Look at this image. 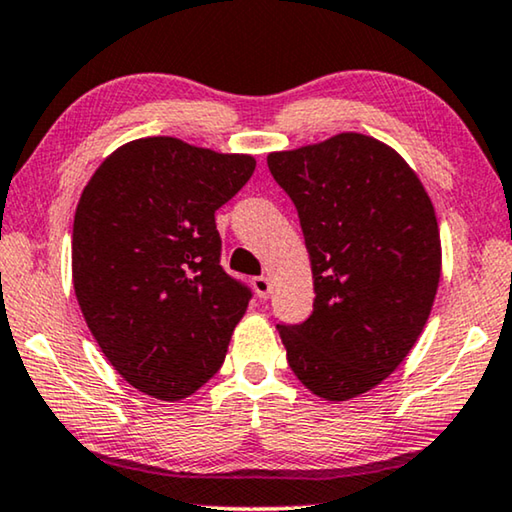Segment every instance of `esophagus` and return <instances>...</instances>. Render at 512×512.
<instances>
[{
  "label": "esophagus",
  "instance_id": "34e87169",
  "mask_svg": "<svg viewBox=\"0 0 512 512\" xmlns=\"http://www.w3.org/2000/svg\"><path fill=\"white\" fill-rule=\"evenodd\" d=\"M251 284H254V291H256V295L261 300L268 298L270 291H272V284H270L268 277H254V281H251Z\"/></svg>",
  "mask_w": 512,
  "mask_h": 512
}]
</instances>
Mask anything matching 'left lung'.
I'll list each match as a JSON object with an SVG mask.
<instances>
[{
    "label": "left lung",
    "instance_id": "1",
    "mask_svg": "<svg viewBox=\"0 0 512 512\" xmlns=\"http://www.w3.org/2000/svg\"><path fill=\"white\" fill-rule=\"evenodd\" d=\"M274 182L298 210L314 311L279 323L293 374L344 402L395 372L425 328L441 277L432 201L395 150L362 133L274 152Z\"/></svg>",
    "mask_w": 512,
    "mask_h": 512
}]
</instances>
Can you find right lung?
Wrapping results in <instances>:
<instances>
[{"label":"right lung","instance_id":"obj_1","mask_svg":"<svg viewBox=\"0 0 512 512\" xmlns=\"http://www.w3.org/2000/svg\"><path fill=\"white\" fill-rule=\"evenodd\" d=\"M247 154L140 138L103 161L73 219V288L124 381L189 397L224 365L251 288L221 268L214 212L254 175Z\"/></svg>","mask_w":512,"mask_h":512}]
</instances>
